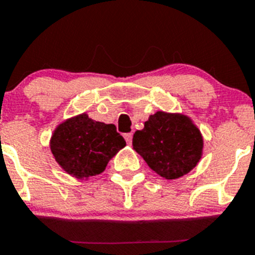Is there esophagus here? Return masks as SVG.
<instances>
[{"instance_id":"1","label":"esophagus","mask_w":255,"mask_h":255,"mask_svg":"<svg viewBox=\"0 0 255 255\" xmlns=\"http://www.w3.org/2000/svg\"><path fill=\"white\" fill-rule=\"evenodd\" d=\"M132 137H133V133H126L125 134V139L127 140L128 144H130V143H132Z\"/></svg>"}]
</instances>
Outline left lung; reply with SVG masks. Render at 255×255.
Returning a JSON list of instances; mask_svg holds the SVG:
<instances>
[{"mask_svg":"<svg viewBox=\"0 0 255 255\" xmlns=\"http://www.w3.org/2000/svg\"><path fill=\"white\" fill-rule=\"evenodd\" d=\"M132 144L155 173L175 179L199 162L203 138L185 116L157 112L133 134Z\"/></svg>","mask_w":255,"mask_h":255,"instance_id":"left-lung-1","label":"left lung"}]
</instances>
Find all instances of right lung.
<instances>
[{
  "mask_svg": "<svg viewBox=\"0 0 255 255\" xmlns=\"http://www.w3.org/2000/svg\"><path fill=\"white\" fill-rule=\"evenodd\" d=\"M125 145V138L115 125L96 122L87 115L62 123L51 139L57 162L78 179L102 173L111 158Z\"/></svg>",
  "mask_w": 255,
  "mask_h": 255,
  "instance_id": "right-lung-1",
  "label": "right lung"
}]
</instances>
